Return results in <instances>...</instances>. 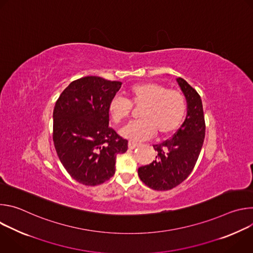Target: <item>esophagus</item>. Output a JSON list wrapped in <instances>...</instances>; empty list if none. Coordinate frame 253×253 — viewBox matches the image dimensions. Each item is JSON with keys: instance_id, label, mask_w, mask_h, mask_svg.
I'll return each instance as SVG.
<instances>
[{"instance_id": "esophagus-1", "label": "esophagus", "mask_w": 253, "mask_h": 253, "mask_svg": "<svg viewBox=\"0 0 253 253\" xmlns=\"http://www.w3.org/2000/svg\"><path fill=\"white\" fill-rule=\"evenodd\" d=\"M138 145L139 144L137 143V142H134V141H129L128 142V147H129V149H135L136 147H138Z\"/></svg>"}]
</instances>
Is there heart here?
<instances>
[{"instance_id":"heart-1","label":"heart","mask_w":253,"mask_h":253,"mask_svg":"<svg viewBox=\"0 0 253 253\" xmlns=\"http://www.w3.org/2000/svg\"><path fill=\"white\" fill-rule=\"evenodd\" d=\"M128 95L132 104L143 107L139 112L141 119L128 123L120 131L127 139L146 140L155 131L158 136L169 135L181 124L186 112V100L183 94L168 90L157 83L133 85L129 88ZM130 102L118 95L110 100L108 112L114 123L118 124L130 115Z\"/></svg>"}]
</instances>
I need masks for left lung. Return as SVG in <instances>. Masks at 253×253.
<instances>
[{
	"label": "left lung",
	"instance_id": "obj_1",
	"mask_svg": "<svg viewBox=\"0 0 253 253\" xmlns=\"http://www.w3.org/2000/svg\"><path fill=\"white\" fill-rule=\"evenodd\" d=\"M185 96L187 113L174 136L153 145L157 156L149 165L138 168V175L148 187L170 190L189 176L200 154L205 137V122L199 94L182 78L176 79Z\"/></svg>",
	"mask_w": 253,
	"mask_h": 253
}]
</instances>
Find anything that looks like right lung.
Listing matches in <instances>:
<instances>
[{
    "mask_svg": "<svg viewBox=\"0 0 253 253\" xmlns=\"http://www.w3.org/2000/svg\"><path fill=\"white\" fill-rule=\"evenodd\" d=\"M118 81L87 76L62 92L53 112V141L64 168L81 184L95 186L115 174L116 156L128 141L109 127L108 105L121 88Z\"/></svg>",
    "mask_w": 253,
    "mask_h": 253,
    "instance_id": "add662e5",
    "label": "right lung"
}]
</instances>
